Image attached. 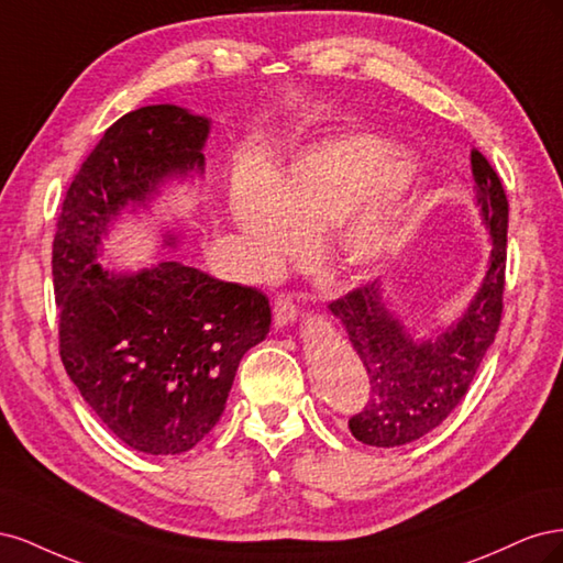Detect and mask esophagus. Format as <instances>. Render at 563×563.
Listing matches in <instances>:
<instances>
[{
  "label": "esophagus",
  "mask_w": 563,
  "mask_h": 563,
  "mask_svg": "<svg viewBox=\"0 0 563 563\" xmlns=\"http://www.w3.org/2000/svg\"><path fill=\"white\" fill-rule=\"evenodd\" d=\"M272 312H275V323H277V327H286V323H294L296 321L298 305H296L294 296L277 294L275 308H272Z\"/></svg>",
  "instance_id": "1"
}]
</instances>
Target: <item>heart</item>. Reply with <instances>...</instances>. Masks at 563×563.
<instances>
[{
  "label": "heart",
  "instance_id": "heart-1",
  "mask_svg": "<svg viewBox=\"0 0 563 563\" xmlns=\"http://www.w3.org/2000/svg\"><path fill=\"white\" fill-rule=\"evenodd\" d=\"M408 172L411 164L401 152L378 139L327 141L269 174L267 185L253 176L236 178L230 216L265 269L338 225L333 263L350 272L366 269L401 240L404 209L380 197Z\"/></svg>",
  "mask_w": 563,
  "mask_h": 563
}]
</instances>
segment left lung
<instances>
[{
	"mask_svg": "<svg viewBox=\"0 0 563 563\" xmlns=\"http://www.w3.org/2000/svg\"><path fill=\"white\" fill-rule=\"evenodd\" d=\"M476 203L493 251L484 284L465 314L432 340H413L385 308L378 282L340 296L329 310L343 321L368 376V401L350 432L368 446H404L444 422L467 395L503 319L509 203L500 176L479 150L470 152Z\"/></svg>",
	"mask_w": 563,
	"mask_h": 563,
	"instance_id": "left-lung-1",
	"label": "left lung"
}]
</instances>
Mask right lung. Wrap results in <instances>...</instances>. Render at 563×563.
<instances>
[{"label":"right lung","instance_id":"1","mask_svg":"<svg viewBox=\"0 0 563 563\" xmlns=\"http://www.w3.org/2000/svg\"><path fill=\"white\" fill-rule=\"evenodd\" d=\"M209 119L147 106L103 133L67 187L54 236L58 347L96 416L135 451L178 455L211 432L236 366L269 331V300L183 263L112 275L100 236L166 176L203 172Z\"/></svg>","mask_w":563,"mask_h":563}]
</instances>
